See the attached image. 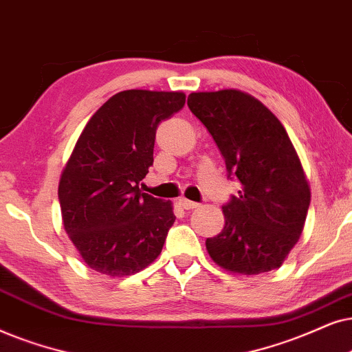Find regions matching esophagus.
<instances>
[{"label": "esophagus", "mask_w": 352, "mask_h": 352, "mask_svg": "<svg viewBox=\"0 0 352 352\" xmlns=\"http://www.w3.org/2000/svg\"><path fill=\"white\" fill-rule=\"evenodd\" d=\"M179 204H180L184 209H186V210L195 209V208H198V206H199L198 203H195V201H190V199H185V198H182V199L179 201Z\"/></svg>", "instance_id": "1"}]
</instances>
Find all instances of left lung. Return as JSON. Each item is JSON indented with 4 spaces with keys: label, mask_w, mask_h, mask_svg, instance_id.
<instances>
[{
    "label": "left lung",
    "mask_w": 352,
    "mask_h": 352,
    "mask_svg": "<svg viewBox=\"0 0 352 352\" xmlns=\"http://www.w3.org/2000/svg\"><path fill=\"white\" fill-rule=\"evenodd\" d=\"M188 107L212 135L228 179L241 188L223 204L225 227L206 248L220 267L245 275L278 269L301 235L311 191L287 130L246 93H191Z\"/></svg>",
    "instance_id": "1"
}]
</instances>
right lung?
I'll use <instances>...</instances> for the list:
<instances>
[{"label":"right lung","mask_w":352,"mask_h":352,"mask_svg":"<svg viewBox=\"0 0 352 352\" xmlns=\"http://www.w3.org/2000/svg\"><path fill=\"white\" fill-rule=\"evenodd\" d=\"M184 106L180 91H120L83 129L58 196L65 232L90 269L125 277L161 254L175 215L140 184L153 166L157 125Z\"/></svg>","instance_id":"obj_1"}]
</instances>
